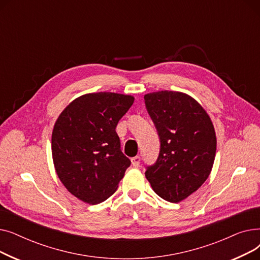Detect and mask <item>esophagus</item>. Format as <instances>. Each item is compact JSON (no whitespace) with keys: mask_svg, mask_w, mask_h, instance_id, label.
I'll return each instance as SVG.
<instances>
[{"mask_svg":"<svg viewBox=\"0 0 260 260\" xmlns=\"http://www.w3.org/2000/svg\"><path fill=\"white\" fill-rule=\"evenodd\" d=\"M140 161H141V158L139 156H136V157L132 158V165H133V167L138 168L139 165H140Z\"/></svg>","mask_w":260,"mask_h":260,"instance_id":"esophagus-1","label":"esophagus"}]
</instances>
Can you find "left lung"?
I'll return each mask as SVG.
<instances>
[{
  "label": "left lung",
  "mask_w": 260,
  "mask_h": 260,
  "mask_svg": "<svg viewBox=\"0 0 260 260\" xmlns=\"http://www.w3.org/2000/svg\"><path fill=\"white\" fill-rule=\"evenodd\" d=\"M160 139V151L145 177L154 192L167 201L180 202L204 183L216 154L213 123L189 95L161 90L144 95Z\"/></svg>",
  "instance_id": "8db88e82"
}]
</instances>
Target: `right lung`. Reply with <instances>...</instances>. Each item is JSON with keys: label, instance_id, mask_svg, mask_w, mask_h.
Instances as JSON below:
<instances>
[{"label": "right lung", "instance_id": "obj_1", "mask_svg": "<svg viewBox=\"0 0 260 260\" xmlns=\"http://www.w3.org/2000/svg\"><path fill=\"white\" fill-rule=\"evenodd\" d=\"M134 97L115 92L87 93L59 116L51 136L53 165L68 192L89 204L111 197L131 166L116 127Z\"/></svg>", "mask_w": 260, "mask_h": 260}]
</instances>
